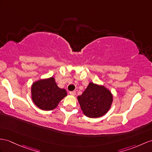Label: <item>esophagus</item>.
Segmentation results:
<instances>
[{
	"mask_svg": "<svg viewBox=\"0 0 152 152\" xmlns=\"http://www.w3.org/2000/svg\"><path fill=\"white\" fill-rule=\"evenodd\" d=\"M76 94V91H69V94L72 95H75Z\"/></svg>",
	"mask_w": 152,
	"mask_h": 152,
	"instance_id": "esophagus-1",
	"label": "esophagus"
}]
</instances>
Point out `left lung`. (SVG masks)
<instances>
[{
  "mask_svg": "<svg viewBox=\"0 0 152 152\" xmlns=\"http://www.w3.org/2000/svg\"><path fill=\"white\" fill-rule=\"evenodd\" d=\"M77 99L85 115L98 118L108 112L113 102V95L104 86L90 83Z\"/></svg>",
  "mask_w": 152,
  "mask_h": 152,
  "instance_id": "left-lung-1",
  "label": "left lung"
}]
</instances>
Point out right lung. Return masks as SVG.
<instances>
[{
	"label": "right lung",
	"mask_w": 152,
	"mask_h": 152,
	"mask_svg": "<svg viewBox=\"0 0 152 152\" xmlns=\"http://www.w3.org/2000/svg\"><path fill=\"white\" fill-rule=\"evenodd\" d=\"M66 95L67 92L64 89L58 87L53 77L36 81L31 86L33 102L42 110L55 109Z\"/></svg>",
	"instance_id": "add662e5"
}]
</instances>
